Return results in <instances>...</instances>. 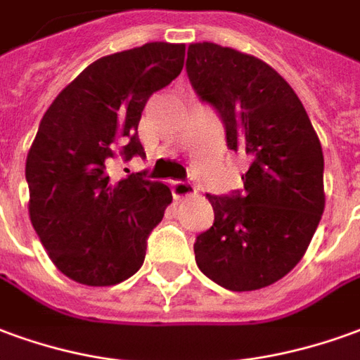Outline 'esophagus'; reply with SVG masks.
Segmentation results:
<instances>
[{
    "label": "esophagus",
    "instance_id": "1",
    "mask_svg": "<svg viewBox=\"0 0 360 360\" xmlns=\"http://www.w3.org/2000/svg\"><path fill=\"white\" fill-rule=\"evenodd\" d=\"M172 193L175 198H185V197H193V195L197 193V188H195L193 183H188V181H173Z\"/></svg>",
    "mask_w": 360,
    "mask_h": 360
}]
</instances>
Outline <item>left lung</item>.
<instances>
[{
  "label": "left lung",
  "mask_w": 360,
  "mask_h": 360,
  "mask_svg": "<svg viewBox=\"0 0 360 360\" xmlns=\"http://www.w3.org/2000/svg\"><path fill=\"white\" fill-rule=\"evenodd\" d=\"M187 77L220 117L230 150H243V188L206 195L214 224L195 240L198 269L245 292L290 273L323 214V154L302 101L273 68L214 42L191 44Z\"/></svg>",
  "instance_id": "left-lung-1"
}]
</instances>
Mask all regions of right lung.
<instances>
[{
    "label": "right lung",
    "instance_id": "1",
    "mask_svg": "<svg viewBox=\"0 0 360 360\" xmlns=\"http://www.w3.org/2000/svg\"><path fill=\"white\" fill-rule=\"evenodd\" d=\"M185 44L148 42L99 58L40 120L25 177L29 214L62 273L87 286L119 285L142 267L148 238L172 202L146 172L110 177L115 160L146 158L138 122L148 99L181 74Z\"/></svg>",
    "mask_w": 360,
    "mask_h": 360
}]
</instances>
